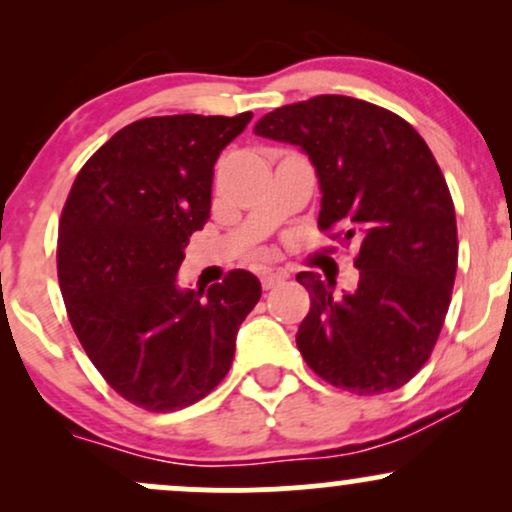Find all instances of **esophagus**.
<instances>
[{"mask_svg": "<svg viewBox=\"0 0 512 512\" xmlns=\"http://www.w3.org/2000/svg\"><path fill=\"white\" fill-rule=\"evenodd\" d=\"M286 279V272H281V269H267V272H262V286L264 289H274V286H279L281 281Z\"/></svg>", "mask_w": 512, "mask_h": 512, "instance_id": "1", "label": "esophagus"}]
</instances>
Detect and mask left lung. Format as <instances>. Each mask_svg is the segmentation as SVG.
I'll return each instance as SVG.
<instances>
[{
    "mask_svg": "<svg viewBox=\"0 0 512 512\" xmlns=\"http://www.w3.org/2000/svg\"><path fill=\"white\" fill-rule=\"evenodd\" d=\"M255 134L310 158L317 226L358 243L354 291L296 276L310 293L296 334L305 363L356 395L409 383L431 356L457 272L455 207L431 149L399 115L349 96L281 105Z\"/></svg>",
    "mask_w": 512,
    "mask_h": 512,
    "instance_id": "8db88e82",
    "label": "left lung"
}]
</instances>
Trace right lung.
Segmentation results:
<instances>
[{
	"mask_svg": "<svg viewBox=\"0 0 512 512\" xmlns=\"http://www.w3.org/2000/svg\"><path fill=\"white\" fill-rule=\"evenodd\" d=\"M252 113L146 117L105 142L64 204L57 276L76 337L108 385L146 411H175L226 378L255 274L180 289L178 269L209 219L216 158Z\"/></svg>",
	"mask_w": 512,
	"mask_h": 512,
	"instance_id": "add662e5",
	"label": "right lung"
}]
</instances>
